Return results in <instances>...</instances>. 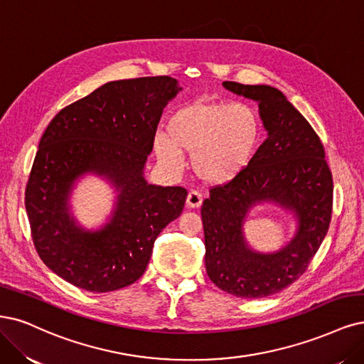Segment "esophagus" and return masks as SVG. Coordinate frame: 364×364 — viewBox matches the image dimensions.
Listing matches in <instances>:
<instances>
[{
  "label": "esophagus",
  "instance_id": "esophagus-1",
  "mask_svg": "<svg viewBox=\"0 0 364 364\" xmlns=\"http://www.w3.org/2000/svg\"><path fill=\"white\" fill-rule=\"evenodd\" d=\"M203 203V197L198 191H190L186 197V206L188 208H200Z\"/></svg>",
  "mask_w": 364,
  "mask_h": 364
}]
</instances>
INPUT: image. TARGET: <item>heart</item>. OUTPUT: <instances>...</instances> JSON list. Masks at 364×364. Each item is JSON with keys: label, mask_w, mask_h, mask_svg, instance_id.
Returning a JSON list of instances; mask_svg holds the SVG:
<instances>
[{"label": "heart", "mask_w": 364, "mask_h": 364, "mask_svg": "<svg viewBox=\"0 0 364 364\" xmlns=\"http://www.w3.org/2000/svg\"><path fill=\"white\" fill-rule=\"evenodd\" d=\"M262 124L253 107L242 102L197 101L173 112L167 134H156L154 149L171 171L183 167L182 152L191 154L197 176L223 185L240 176L260 140Z\"/></svg>", "instance_id": "1"}]
</instances>
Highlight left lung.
<instances>
[{
  "label": "left lung",
  "instance_id": "8db88e82",
  "mask_svg": "<svg viewBox=\"0 0 364 364\" xmlns=\"http://www.w3.org/2000/svg\"><path fill=\"white\" fill-rule=\"evenodd\" d=\"M223 85L259 104L268 139L240 176L210 188L203 202L206 272L221 291L257 299L306 272L330 228L333 176L318 134L280 90L233 81ZM263 201L291 210L299 221L291 242L275 254L255 252L243 237L246 214Z\"/></svg>",
  "mask_w": 364,
  "mask_h": 364
}]
</instances>
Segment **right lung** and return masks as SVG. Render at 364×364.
<instances>
[{
    "instance_id": "right-lung-1",
    "label": "right lung",
    "mask_w": 364,
    "mask_h": 364,
    "mask_svg": "<svg viewBox=\"0 0 364 364\" xmlns=\"http://www.w3.org/2000/svg\"><path fill=\"white\" fill-rule=\"evenodd\" d=\"M182 90L170 77L111 81L63 108L48 124L25 188L34 247L58 277L90 292L139 280L155 240L176 220L182 186L147 183L143 170L162 109ZM104 176L119 191L109 223L92 232L68 214V196L82 173Z\"/></svg>"
}]
</instances>
